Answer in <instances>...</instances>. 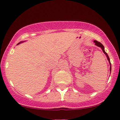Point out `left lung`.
<instances>
[{
  "instance_id": "8db88e82",
  "label": "left lung",
  "mask_w": 120,
  "mask_h": 120,
  "mask_svg": "<svg viewBox=\"0 0 120 120\" xmlns=\"http://www.w3.org/2000/svg\"><path fill=\"white\" fill-rule=\"evenodd\" d=\"M94 42L95 43V45L96 46L99 47L101 48V49H102V51H103V52H104V53L105 55L106 56H107V59H108L109 63V64H110V71H111V62H110V59H109V56L108 55V54H107V53H106L105 51V50H104V46H103V45L101 43H100L99 42H98L97 41H95H95H94Z\"/></svg>"
}]
</instances>
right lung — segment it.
I'll list each match as a JSON object with an SVG mask.
<instances>
[{
  "label": "right lung",
  "instance_id": "1",
  "mask_svg": "<svg viewBox=\"0 0 120 120\" xmlns=\"http://www.w3.org/2000/svg\"><path fill=\"white\" fill-rule=\"evenodd\" d=\"M22 42H20V43H18L17 45H19V44H20V43H22Z\"/></svg>",
  "mask_w": 120,
  "mask_h": 120
}]
</instances>
